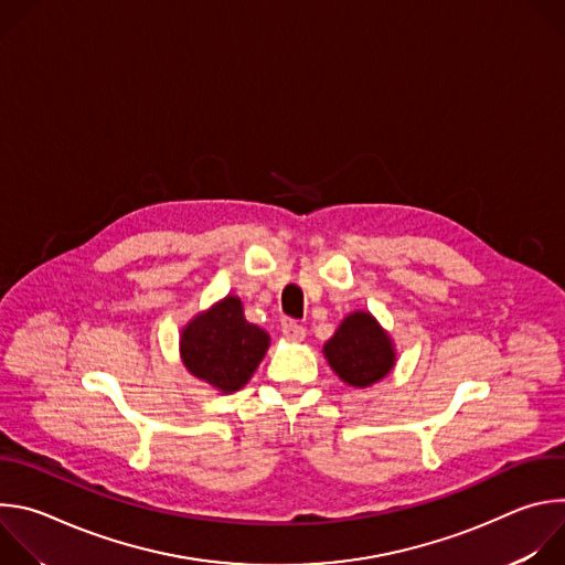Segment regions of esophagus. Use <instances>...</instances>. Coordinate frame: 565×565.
Returning a JSON list of instances; mask_svg holds the SVG:
<instances>
[{"label":"esophagus","mask_w":565,"mask_h":565,"mask_svg":"<svg viewBox=\"0 0 565 565\" xmlns=\"http://www.w3.org/2000/svg\"><path fill=\"white\" fill-rule=\"evenodd\" d=\"M281 333L288 342H295V344L303 342V338H306V329L301 324H297V321H286V324L281 327Z\"/></svg>","instance_id":"34e87169"}]
</instances>
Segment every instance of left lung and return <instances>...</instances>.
Segmentation results:
<instances>
[{
  "mask_svg": "<svg viewBox=\"0 0 565 565\" xmlns=\"http://www.w3.org/2000/svg\"><path fill=\"white\" fill-rule=\"evenodd\" d=\"M324 358L347 384L366 388L393 369L395 349L371 312L355 310L324 344Z\"/></svg>",
  "mask_w": 565,
  "mask_h": 565,
  "instance_id": "obj_1",
  "label": "left lung"
}]
</instances>
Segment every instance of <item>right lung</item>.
<instances>
[{
    "label": "right lung",
    "mask_w": 565,
    "mask_h": 565,
    "mask_svg": "<svg viewBox=\"0 0 565 565\" xmlns=\"http://www.w3.org/2000/svg\"><path fill=\"white\" fill-rule=\"evenodd\" d=\"M268 347V333L250 324L241 299L234 295L199 312L181 333L185 369L221 393L248 384Z\"/></svg>",
    "instance_id": "1"
}]
</instances>
